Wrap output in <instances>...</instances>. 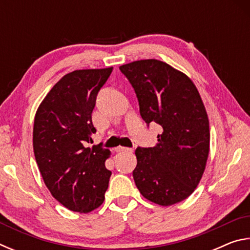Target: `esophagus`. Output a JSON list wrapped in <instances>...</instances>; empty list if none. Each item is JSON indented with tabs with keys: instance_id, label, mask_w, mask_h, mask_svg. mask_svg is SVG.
Segmentation results:
<instances>
[{
	"instance_id": "1",
	"label": "esophagus",
	"mask_w": 250,
	"mask_h": 250,
	"mask_svg": "<svg viewBox=\"0 0 250 250\" xmlns=\"http://www.w3.org/2000/svg\"><path fill=\"white\" fill-rule=\"evenodd\" d=\"M116 152H132V149H129V147H125V146H118L115 149Z\"/></svg>"
}]
</instances>
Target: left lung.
<instances>
[{
	"label": "left lung",
	"instance_id": "1",
	"mask_svg": "<svg viewBox=\"0 0 250 250\" xmlns=\"http://www.w3.org/2000/svg\"><path fill=\"white\" fill-rule=\"evenodd\" d=\"M119 69L132 84L142 119L162 128L155 146L135 150V185L155 204H176L196 188L208 158L204 104L192 80L167 62L143 59Z\"/></svg>",
	"mask_w": 250,
	"mask_h": 250
}]
</instances>
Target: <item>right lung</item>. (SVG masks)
I'll return each mask as SVG.
<instances>
[{
    "mask_svg": "<svg viewBox=\"0 0 250 250\" xmlns=\"http://www.w3.org/2000/svg\"><path fill=\"white\" fill-rule=\"evenodd\" d=\"M112 71L82 69L65 75L42 101L33 129L34 154L44 183L66 208L89 213L104 203L111 172L110 151L87 147L96 133L91 113Z\"/></svg>",
    "mask_w": 250,
    "mask_h": 250,
    "instance_id": "obj_1",
    "label": "right lung"
}]
</instances>
